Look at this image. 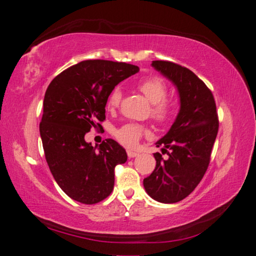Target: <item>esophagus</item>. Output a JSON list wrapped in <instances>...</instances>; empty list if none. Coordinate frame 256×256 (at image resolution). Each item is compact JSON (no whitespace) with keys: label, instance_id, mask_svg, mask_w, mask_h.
I'll use <instances>...</instances> for the list:
<instances>
[{"label":"esophagus","instance_id":"34e87169","mask_svg":"<svg viewBox=\"0 0 256 256\" xmlns=\"http://www.w3.org/2000/svg\"><path fill=\"white\" fill-rule=\"evenodd\" d=\"M138 154V152H136V151H132V150H128V158H134V157H136Z\"/></svg>","mask_w":256,"mask_h":256}]
</instances>
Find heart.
I'll return each instance as SVG.
<instances>
[{
	"label": "heart",
	"instance_id": "1",
	"mask_svg": "<svg viewBox=\"0 0 256 256\" xmlns=\"http://www.w3.org/2000/svg\"><path fill=\"white\" fill-rule=\"evenodd\" d=\"M138 89L144 94V96L152 104L151 108V116L160 123L166 122L170 118L174 112V106L170 102L166 100L167 86L164 82L159 78H148L140 81L138 84ZM120 99H122V92L118 86L112 90L110 96L107 98L106 106L110 110H115L120 106ZM146 128L142 125L136 123H128L123 126L115 130V136L124 146H132L136 144L144 134Z\"/></svg>",
	"mask_w": 256,
	"mask_h": 256
}]
</instances>
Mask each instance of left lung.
<instances>
[{"label":"left lung","instance_id":"1","mask_svg":"<svg viewBox=\"0 0 256 256\" xmlns=\"http://www.w3.org/2000/svg\"><path fill=\"white\" fill-rule=\"evenodd\" d=\"M151 66L176 86L180 106L170 131L156 142L168 158L154 154L157 164L144 186L154 200L176 203L190 196L206 174L218 133V114L214 94L192 71L168 60H152Z\"/></svg>","mask_w":256,"mask_h":256}]
</instances>
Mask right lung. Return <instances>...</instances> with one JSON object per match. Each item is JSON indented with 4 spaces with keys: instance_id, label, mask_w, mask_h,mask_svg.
<instances>
[{
    "instance_id": "add662e5",
    "label": "right lung",
    "mask_w": 256,
    "mask_h": 256,
    "mask_svg": "<svg viewBox=\"0 0 256 256\" xmlns=\"http://www.w3.org/2000/svg\"><path fill=\"white\" fill-rule=\"evenodd\" d=\"M138 72L136 66L104 60H82L55 76L47 88L40 132L46 162L68 196L84 204L102 201L114 188L116 164L126 151L112 138L99 146L84 140L102 128L112 90Z\"/></svg>"
}]
</instances>
